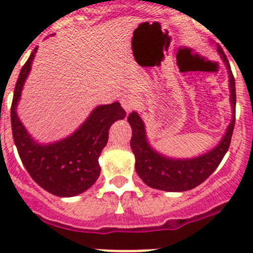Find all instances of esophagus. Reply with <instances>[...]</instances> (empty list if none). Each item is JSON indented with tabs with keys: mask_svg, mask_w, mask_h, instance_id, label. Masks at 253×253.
<instances>
[{
	"mask_svg": "<svg viewBox=\"0 0 253 253\" xmlns=\"http://www.w3.org/2000/svg\"><path fill=\"white\" fill-rule=\"evenodd\" d=\"M121 105L124 107V110L128 113L137 106V100L132 94H124L121 98Z\"/></svg>",
	"mask_w": 253,
	"mask_h": 253,
	"instance_id": "esophagus-1",
	"label": "esophagus"
}]
</instances>
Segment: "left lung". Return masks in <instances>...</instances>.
<instances>
[{
    "label": "left lung",
    "instance_id": "1",
    "mask_svg": "<svg viewBox=\"0 0 253 253\" xmlns=\"http://www.w3.org/2000/svg\"><path fill=\"white\" fill-rule=\"evenodd\" d=\"M219 57L225 63L230 82V102L232 106V120L226 129L223 137L217 146L206 153L192 159H173L156 151L150 145L146 134L145 124L136 111L128 115V124L132 128L131 148L136 157L134 169L141 180L150 187L169 192H183L192 190L206 181L212 172L217 169L223 156L227 152L235 127L236 87L235 79L231 71L230 62L221 46H217Z\"/></svg>",
    "mask_w": 253,
    "mask_h": 253
}]
</instances>
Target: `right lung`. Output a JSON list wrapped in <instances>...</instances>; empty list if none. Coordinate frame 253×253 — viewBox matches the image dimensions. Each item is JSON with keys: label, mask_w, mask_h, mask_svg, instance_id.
Segmentation results:
<instances>
[{"label": "right lung", "mask_w": 253, "mask_h": 253, "mask_svg": "<svg viewBox=\"0 0 253 253\" xmlns=\"http://www.w3.org/2000/svg\"><path fill=\"white\" fill-rule=\"evenodd\" d=\"M39 47L32 51L16 82L11 106L13 141L23 166L35 182L58 197H73L88 190L100 176L98 157L107 145L108 129L124 120L126 112L120 102L97 106L72 134L52 143L35 140L17 115L23 84Z\"/></svg>", "instance_id": "1"}]
</instances>
